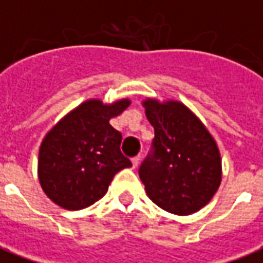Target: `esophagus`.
<instances>
[{
	"mask_svg": "<svg viewBox=\"0 0 263 263\" xmlns=\"http://www.w3.org/2000/svg\"><path fill=\"white\" fill-rule=\"evenodd\" d=\"M139 160H141V156H135V158H132V167H134V169L138 167V165H139Z\"/></svg>",
	"mask_w": 263,
	"mask_h": 263,
	"instance_id": "obj_1",
	"label": "esophagus"
}]
</instances>
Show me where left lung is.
I'll return each instance as SVG.
<instances>
[{
    "label": "left lung",
    "mask_w": 263,
    "mask_h": 263,
    "mask_svg": "<svg viewBox=\"0 0 263 263\" xmlns=\"http://www.w3.org/2000/svg\"><path fill=\"white\" fill-rule=\"evenodd\" d=\"M155 129L152 149L139 166L149 198L172 214H193L221 183V158L203 122L179 101H143Z\"/></svg>",
    "instance_id": "1"
}]
</instances>
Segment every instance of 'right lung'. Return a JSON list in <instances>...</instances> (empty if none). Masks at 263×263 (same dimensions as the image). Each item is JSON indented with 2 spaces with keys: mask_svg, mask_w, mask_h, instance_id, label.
I'll return each instance as SVG.
<instances>
[{
  "mask_svg": "<svg viewBox=\"0 0 263 263\" xmlns=\"http://www.w3.org/2000/svg\"><path fill=\"white\" fill-rule=\"evenodd\" d=\"M129 104L126 98L112 104L87 100L46 134L37 176L53 203L66 210L86 209L107 193L118 172L132 166L121 154V132L109 125Z\"/></svg>",
  "mask_w": 263,
  "mask_h": 263,
  "instance_id": "obj_1",
  "label": "right lung"
}]
</instances>
